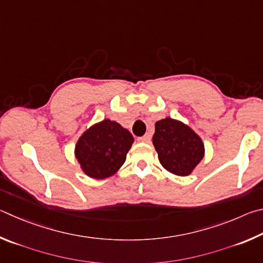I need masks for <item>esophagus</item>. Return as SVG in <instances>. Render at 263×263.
<instances>
[{
    "label": "esophagus",
    "mask_w": 263,
    "mask_h": 263,
    "mask_svg": "<svg viewBox=\"0 0 263 263\" xmlns=\"http://www.w3.org/2000/svg\"><path fill=\"white\" fill-rule=\"evenodd\" d=\"M137 140H139L140 142H144V143H148V142L150 141V135L146 134V135H144V136L139 137V139H137Z\"/></svg>",
    "instance_id": "34e87169"
}]
</instances>
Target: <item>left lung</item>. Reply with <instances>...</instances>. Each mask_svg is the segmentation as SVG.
<instances>
[{
	"label": "left lung",
	"mask_w": 263,
	"mask_h": 263,
	"mask_svg": "<svg viewBox=\"0 0 263 263\" xmlns=\"http://www.w3.org/2000/svg\"><path fill=\"white\" fill-rule=\"evenodd\" d=\"M153 143L165 170L176 176H190L204 157L201 137L179 120L165 118L155 124Z\"/></svg>",
	"instance_id": "left-lung-1"
}]
</instances>
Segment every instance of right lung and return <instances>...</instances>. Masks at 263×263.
I'll list each match as a JSON object with an SVG mask.
<instances>
[{"mask_svg":"<svg viewBox=\"0 0 263 263\" xmlns=\"http://www.w3.org/2000/svg\"><path fill=\"white\" fill-rule=\"evenodd\" d=\"M134 137L121 124L105 119L83 133L75 146L82 171L93 179H105L122 166Z\"/></svg>","mask_w":263,"mask_h":263,"instance_id":"1","label":"right lung"}]
</instances>
